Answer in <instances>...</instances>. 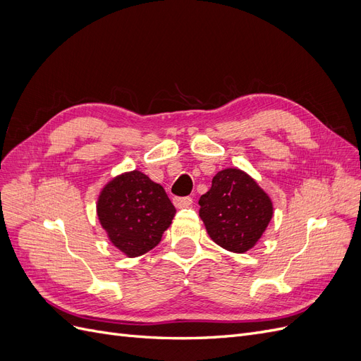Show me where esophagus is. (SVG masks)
<instances>
[{
  "mask_svg": "<svg viewBox=\"0 0 361 361\" xmlns=\"http://www.w3.org/2000/svg\"><path fill=\"white\" fill-rule=\"evenodd\" d=\"M173 203L178 207V209H182V207H190L192 204V199L191 197H174Z\"/></svg>",
  "mask_w": 361,
  "mask_h": 361,
  "instance_id": "esophagus-1",
  "label": "esophagus"
}]
</instances>
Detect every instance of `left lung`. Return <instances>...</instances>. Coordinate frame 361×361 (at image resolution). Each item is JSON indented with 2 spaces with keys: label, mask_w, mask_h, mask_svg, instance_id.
Wrapping results in <instances>:
<instances>
[{
  "label": "left lung",
  "mask_w": 361,
  "mask_h": 361,
  "mask_svg": "<svg viewBox=\"0 0 361 361\" xmlns=\"http://www.w3.org/2000/svg\"><path fill=\"white\" fill-rule=\"evenodd\" d=\"M199 204L200 218L212 241L233 253L253 248L272 218L268 194L239 169L218 171Z\"/></svg>",
  "instance_id": "8db88e82"
}]
</instances>
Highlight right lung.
Returning <instances> with one entry per match:
<instances>
[{
  "label": "right lung",
  "mask_w": 361,
  "mask_h": 361,
  "mask_svg": "<svg viewBox=\"0 0 361 361\" xmlns=\"http://www.w3.org/2000/svg\"><path fill=\"white\" fill-rule=\"evenodd\" d=\"M174 214L166 190L138 170L108 182L97 199L101 226L128 257L141 256L158 245Z\"/></svg>",
  "instance_id": "right-lung-1"
}]
</instances>
